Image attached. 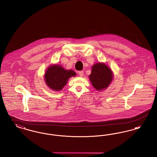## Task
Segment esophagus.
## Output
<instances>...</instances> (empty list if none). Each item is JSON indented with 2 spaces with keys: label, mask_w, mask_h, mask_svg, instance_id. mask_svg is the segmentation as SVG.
<instances>
[{
  "label": "esophagus",
  "mask_w": 157,
  "mask_h": 157,
  "mask_svg": "<svg viewBox=\"0 0 157 157\" xmlns=\"http://www.w3.org/2000/svg\"><path fill=\"white\" fill-rule=\"evenodd\" d=\"M78 74L80 76H83V71H79L78 72Z\"/></svg>",
  "instance_id": "34e87169"
}]
</instances>
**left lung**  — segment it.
<instances>
[{
    "label": "left lung",
    "instance_id": "obj_1",
    "mask_svg": "<svg viewBox=\"0 0 157 157\" xmlns=\"http://www.w3.org/2000/svg\"><path fill=\"white\" fill-rule=\"evenodd\" d=\"M90 80L97 90H105L108 87L113 79L111 69L104 63H97L92 67Z\"/></svg>",
    "mask_w": 157,
    "mask_h": 157
}]
</instances>
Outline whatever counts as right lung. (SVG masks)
<instances>
[{"label":"right lung","instance_id":"add662e5","mask_svg":"<svg viewBox=\"0 0 157 157\" xmlns=\"http://www.w3.org/2000/svg\"><path fill=\"white\" fill-rule=\"evenodd\" d=\"M76 76L72 70H66L61 65H55L48 67L45 74L46 85L51 90L58 91L67 84L69 78Z\"/></svg>","mask_w":157,"mask_h":157}]
</instances>
